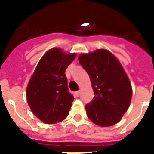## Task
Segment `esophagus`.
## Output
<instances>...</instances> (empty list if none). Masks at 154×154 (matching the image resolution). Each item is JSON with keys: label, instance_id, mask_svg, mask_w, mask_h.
I'll return each instance as SVG.
<instances>
[{"label": "esophagus", "instance_id": "obj_1", "mask_svg": "<svg viewBox=\"0 0 154 154\" xmlns=\"http://www.w3.org/2000/svg\"><path fill=\"white\" fill-rule=\"evenodd\" d=\"M75 95H76V97H79L80 95H81V92L80 91H77V92H75Z\"/></svg>", "mask_w": 154, "mask_h": 154}]
</instances>
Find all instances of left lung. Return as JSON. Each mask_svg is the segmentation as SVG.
<instances>
[{
  "instance_id": "left-lung-1",
  "label": "left lung",
  "mask_w": 154,
  "mask_h": 154,
  "mask_svg": "<svg viewBox=\"0 0 154 154\" xmlns=\"http://www.w3.org/2000/svg\"><path fill=\"white\" fill-rule=\"evenodd\" d=\"M78 60L89 76L95 95L85 106L88 119L100 127L113 126L131 103L132 88L127 73L119 60L104 49L81 54Z\"/></svg>"
}]
</instances>
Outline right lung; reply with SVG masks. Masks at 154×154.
Listing matches in <instances>:
<instances>
[{
  "mask_svg": "<svg viewBox=\"0 0 154 154\" xmlns=\"http://www.w3.org/2000/svg\"><path fill=\"white\" fill-rule=\"evenodd\" d=\"M77 54L60 48L49 50L41 57L27 87V100L32 113L47 124L64 120L73 101L68 91L66 68Z\"/></svg>",
  "mask_w": 154,
  "mask_h": 154,
  "instance_id": "1",
  "label": "right lung"
}]
</instances>
